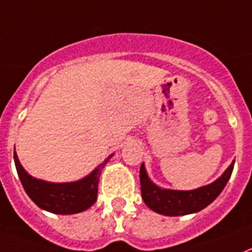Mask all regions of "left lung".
Masks as SVG:
<instances>
[{"label": "left lung", "instance_id": "1", "mask_svg": "<svg viewBox=\"0 0 252 252\" xmlns=\"http://www.w3.org/2000/svg\"><path fill=\"white\" fill-rule=\"evenodd\" d=\"M234 163L235 161L233 160V163L217 180L200 188L190 189V190L161 188L148 177L144 163H142L139 172L142 198L150 209L163 216L177 217V216L197 213L210 205L220 196V193L225 188V185L227 184L231 176Z\"/></svg>", "mask_w": 252, "mask_h": 252}]
</instances>
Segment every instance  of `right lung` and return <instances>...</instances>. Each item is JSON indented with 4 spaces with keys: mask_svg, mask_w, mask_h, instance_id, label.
<instances>
[{
    "mask_svg": "<svg viewBox=\"0 0 252 252\" xmlns=\"http://www.w3.org/2000/svg\"><path fill=\"white\" fill-rule=\"evenodd\" d=\"M112 157L113 154L85 177L69 183H51L31 176L22 167L15 151L14 163L23 189L36 206L50 213L76 214L89 209L97 201L99 175Z\"/></svg>",
    "mask_w": 252,
    "mask_h": 252,
    "instance_id": "1",
    "label": "right lung"
}]
</instances>
